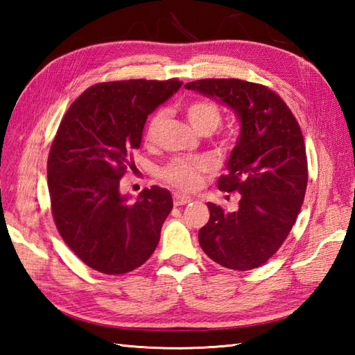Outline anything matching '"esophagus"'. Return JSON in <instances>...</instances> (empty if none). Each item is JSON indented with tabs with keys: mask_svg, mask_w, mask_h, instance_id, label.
I'll use <instances>...</instances> for the list:
<instances>
[{
	"mask_svg": "<svg viewBox=\"0 0 355 355\" xmlns=\"http://www.w3.org/2000/svg\"><path fill=\"white\" fill-rule=\"evenodd\" d=\"M191 201H192L191 197H186V195H182V193H173V205L175 206H184Z\"/></svg>",
	"mask_w": 355,
	"mask_h": 355,
	"instance_id": "34e87169",
	"label": "esophagus"
}]
</instances>
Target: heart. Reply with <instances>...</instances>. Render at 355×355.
I'll list each match as a JSON object with an SVG mask.
<instances>
[{
    "instance_id": "obj_1",
    "label": "heart",
    "mask_w": 355,
    "mask_h": 355,
    "mask_svg": "<svg viewBox=\"0 0 355 355\" xmlns=\"http://www.w3.org/2000/svg\"><path fill=\"white\" fill-rule=\"evenodd\" d=\"M184 114L195 131L200 134H212L223 122V110L215 101L207 97H198L186 103ZM166 114L163 110L155 111L149 117L145 128V141L149 145L157 143L163 130ZM218 143L227 146L230 135L223 134ZM212 171V164L207 160H187V158H173L162 169V178L169 184L182 191H195L202 183L206 173Z\"/></svg>"
}]
</instances>
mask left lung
<instances>
[{"instance_id":"1","label":"left lung","mask_w":355,"mask_h":355,"mask_svg":"<svg viewBox=\"0 0 355 355\" xmlns=\"http://www.w3.org/2000/svg\"><path fill=\"white\" fill-rule=\"evenodd\" d=\"M218 97L236 112L241 135L218 189L238 192L235 212L207 202L210 218L198 232L210 259L230 270L263 266L293 229L308 183L304 135L273 89L243 79H200L184 85Z\"/></svg>"}]
</instances>
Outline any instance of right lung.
Returning a JSON list of instances; mask_svg holds the SVG:
<instances>
[{"label":"right lung","mask_w":355,"mask_h":355,"mask_svg":"<svg viewBox=\"0 0 355 355\" xmlns=\"http://www.w3.org/2000/svg\"><path fill=\"white\" fill-rule=\"evenodd\" d=\"M180 87L175 78L101 82L70 105L53 139L47 162L53 220L70 250L99 273H130L160 241L171 193L153 186L131 202L120 193V180L134 166L148 116Z\"/></svg>","instance_id":"add662e5"}]
</instances>
